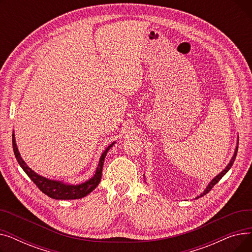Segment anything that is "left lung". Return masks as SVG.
Listing matches in <instances>:
<instances>
[{
    "instance_id": "obj_1",
    "label": "left lung",
    "mask_w": 252,
    "mask_h": 252,
    "mask_svg": "<svg viewBox=\"0 0 252 252\" xmlns=\"http://www.w3.org/2000/svg\"><path fill=\"white\" fill-rule=\"evenodd\" d=\"M238 143H239V137H238V139H237V146H236V148H235V152H234V154H233V157L231 158V160H230V162L228 163V165L224 167V169H222L220 173L218 175V176H216L213 180H211L210 182H209V184L207 185V187L204 189V191L200 194V196H197L196 197V199L197 198H200V197H202V196H204V195H206L211 189H213V187L215 186V185L224 176L226 175L228 171H229V169L232 167V165H233V163H234V161H235V158H236V155H237V151H238ZM145 177V176H144Z\"/></svg>"
}]
</instances>
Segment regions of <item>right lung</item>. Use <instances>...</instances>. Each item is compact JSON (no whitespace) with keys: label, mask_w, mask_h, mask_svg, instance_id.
<instances>
[{"label":"right lung","mask_w":252,"mask_h":252,"mask_svg":"<svg viewBox=\"0 0 252 252\" xmlns=\"http://www.w3.org/2000/svg\"><path fill=\"white\" fill-rule=\"evenodd\" d=\"M12 144H13V151H14L15 157L19 165L25 171V174L28 175L31 178V180L36 185L39 190H41L43 193H45L47 196L53 198V199L73 200V199H81V198L86 197L98 186L102 177V169H103V164H104L106 154H107L109 149L115 144V142L111 143L109 146L103 151L102 155L100 156L99 163L96 168L95 175L88 181H85L84 183L76 184V185L64 183L62 181H57V180H50L43 176L37 175L35 171L32 170L22 159V157L17 148L14 133L12 135Z\"/></svg>","instance_id":"add662e5"}]
</instances>
